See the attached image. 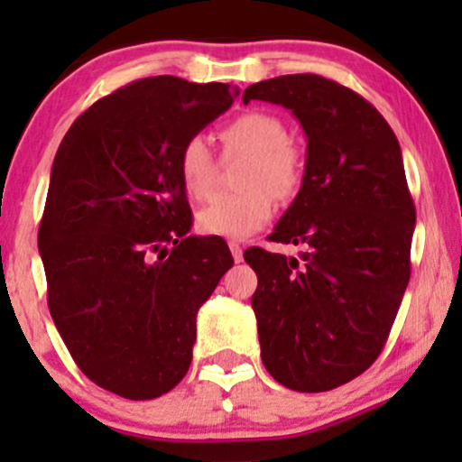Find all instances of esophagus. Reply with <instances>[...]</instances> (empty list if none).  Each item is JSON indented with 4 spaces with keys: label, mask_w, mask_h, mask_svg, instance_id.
Masks as SVG:
<instances>
[{
    "label": "esophagus",
    "mask_w": 462,
    "mask_h": 462,
    "mask_svg": "<svg viewBox=\"0 0 462 462\" xmlns=\"http://www.w3.org/2000/svg\"><path fill=\"white\" fill-rule=\"evenodd\" d=\"M230 252H232V258H235V263H241L243 261V247L238 245L236 241L230 243Z\"/></svg>",
    "instance_id": "esophagus-1"
}]
</instances>
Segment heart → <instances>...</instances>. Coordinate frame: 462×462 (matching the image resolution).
Here are the masks:
<instances>
[{"instance_id": "1", "label": "heart", "mask_w": 462, "mask_h": 462, "mask_svg": "<svg viewBox=\"0 0 462 462\" xmlns=\"http://www.w3.org/2000/svg\"><path fill=\"white\" fill-rule=\"evenodd\" d=\"M226 158L247 156L243 187L238 195H221L199 210L198 226L206 235L247 238L267 224L278 199H289L304 182V156L286 136V125L278 115L249 110L227 121L219 130ZM215 153L201 136L184 141L178 153V178L189 198L206 199L217 184Z\"/></svg>"}]
</instances>
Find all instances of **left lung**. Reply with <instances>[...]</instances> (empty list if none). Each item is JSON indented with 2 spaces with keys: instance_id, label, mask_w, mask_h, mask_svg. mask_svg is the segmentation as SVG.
Wrapping results in <instances>:
<instances>
[{
  "instance_id": "left-lung-1",
  "label": "left lung",
  "mask_w": 462,
  "mask_h": 462,
  "mask_svg": "<svg viewBox=\"0 0 462 462\" xmlns=\"http://www.w3.org/2000/svg\"><path fill=\"white\" fill-rule=\"evenodd\" d=\"M252 99L289 108L309 141L298 198L269 235L304 245L301 258L245 252L261 358L286 389L321 393L383 352L411 278L415 204L397 136L352 88L295 73L247 87Z\"/></svg>"
}]
</instances>
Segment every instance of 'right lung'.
Returning a JSON list of instances; mask_svg holds the SVG:
<instances>
[{
	"instance_id": "1",
	"label": "right lung",
	"mask_w": 462,
	"mask_h": 462,
	"mask_svg": "<svg viewBox=\"0 0 462 462\" xmlns=\"http://www.w3.org/2000/svg\"><path fill=\"white\" fill-rule=\"evenodd\" d=\"M236 95L136 79L79 115L56 152L39 227L47 304L82 374L125 400L187 375L199 306L235 264L224 238L189 235L178 153Z\"/></svg>"
}]
</instances>
